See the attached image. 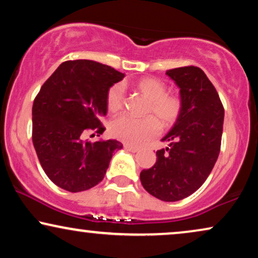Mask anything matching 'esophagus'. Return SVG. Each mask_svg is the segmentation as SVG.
Listing matches in <instances>:
<instances>
[{
	"instance_id": "obj_1",
	"label": "esophagus",
	"mask_w": 258,
	"mask_h": 258,
	"mask_svg": "<svg viewBox=\"0 0 258 258\" xmlns=\"http://www.w3.org/2000/svg\"><path fill=\"white\" fill-rule=\"evenodd\" d=\"M123 148H125L126 150H128V151H131V152H138L139 151L138 148H136V146H132L130 144H125V145H123Z\"/></svg>"
}]
</instances>
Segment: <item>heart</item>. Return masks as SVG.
Instances as JSON below:
<instances>
[{"instance_id":"1","label":"heart","mask_w":258,"mask_h":258,"mask_svg":"<svg viewBox=\"0 0 258 258\" xmlns=\"http://www.w3.org/2000/svg\"><path fill=\"white\" fill-rule=\"evenodd\" d=\"M135 88L149 101L146 109L149 118L137 120L121 116L110 123L109 133L113 138L127 144L142 145L158 136L157 121L164 128L174 125L181 114L182 102L178 96L168 94L167 84L156 77L139 78L135 82ZM106 105L110 114H118L123 109L125 95L120 84H114L107 91Z\"/></svg>"}]
</instances>
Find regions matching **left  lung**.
I'll return each instance as SVG.
<instances>
[{
    "label": "left lung",
    "instance_id": "left-lung-1",
    "mask_svg": "<svg viewBox=\"0 0 258 258\" xmlns=\"http://www.w3.org/2000/svg\"><path fill=\"white\" fill-rule=\"evenodd\" d=\"M180 89L182 109L156 152L157 161L140 172L145 190L162 201H178L201 187L220 152L224 107L216 88L200 68L168 70Z\"/></svg>",
    "mask_w": 258,
    "mask_h": 258
}]
</instances>
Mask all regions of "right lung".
Listing matches in <instances>:
<instances>
[{
    "label": "right lung",
    "mask_w": 258,
    "mask_h": 258,
    "mask_svg": "<svg viewBox=\"0 0 258 258\" xmlns=\"http://www.w3.org/2000/svg\"><path fill=\"white\" fill-rule=\"evenodd\" d=\"M125 77L94 60L61 63L42 84L32 108V139L42 169L54 184L71 193L95 187L105 177L115 139L90 142L87 133L105 131L107 91Z\"/></svg>",
    "instance_id": "obj_1"
}]
</instances>
